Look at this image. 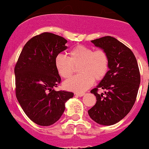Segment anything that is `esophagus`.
<instances>
[{"label":"esophagus","mask_w":149,"mask_h":149,"mask_svg":"<svg viewBox=\"0 0 149 149\" xmlns=\"http://www.w3.org/2000/svg\"><path fill=\"white\" fill-rule=\"evenodd\" d=\"M75 95L79 97H82L83 95H84V92H75Z\"/></svg>","instance_id":"obj_1"}]
</instances>
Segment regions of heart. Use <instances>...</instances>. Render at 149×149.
<instances>
[{
    "label": "heart",
    "instance_id": "1",
    "mask_svg": "<svg viewBox=\"0 0 149 149\" xmlns=\"http://www.w3.org/2000/svg\"><path fill=\"white\" fill-rule=\"evenodd\" d=\"M68 58L59 54L54 59L55 68L63 79L73 75L75 67L80 74L66 81L65 89L75 92H84L93 84L94 80L100 81L109 68V57L103 49L94 50L91 47L78 45L68 52Z\"/></svg>",
    "mask_w": 149,
    "mask_h": 149
}]
</instances>
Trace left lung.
<instances>
[{
  "label": "left lung",
  "instance_id": "obj_1",
  "mask_svg": "<svg viewBox=\"0 0 149 149\" xmlns=\"http://www.w3.org/2000/svg\"><path fill=\"white\" fill-rule=\"evenodd\" d=\"M92 42L108 54L109 70L91 90L97 101L88 113L100 125H114L127 116L136 100L141 83L138 62L130 49L113 37L105 36ZM99 89L105 93H98Z\"/></svg>",
  "mask_w": 149,
  "mask_h": 149
}]
</instances>
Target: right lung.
<instances>
[{
	"label": "right lung",
	"instance_id": "1",
	"mask_svg": "<svg viewBox=\"0 0 149 149\" xmlns=\"http://www.w3.org/2000/svg\"><path fill=\"white\" fill-rule=\"evenodd\" d=\"M68 41L51 33H43L29 40L14 67L15 93L27 117L41 126L60 119L65 103L73 93L55 91L61 78L54 64L56 56L67 49Z\"/></svg>",
	"mask_w": 149,
	"mask_h": 149
}]
</instances>
